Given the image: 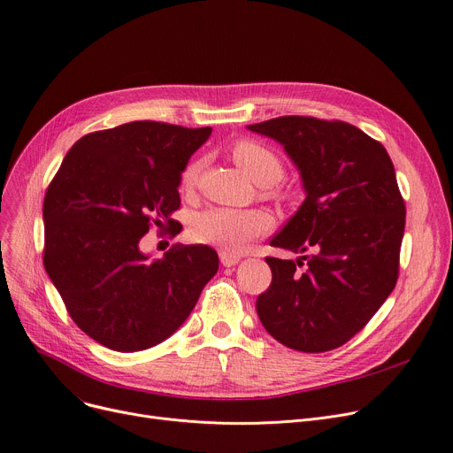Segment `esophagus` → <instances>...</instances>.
<instances>
[{
  "label": "esophagus",
  "instance_id": "1",
  "mask_svg": "<svg viewBox=\"0 0 453 453\" xmlns=\"http://www.w3.org/2000/svg\"><path fill=\"white\" fill-rule=\"evenodd\" d=\"M220 263L227 268L239 265L241 263V257L234 255V253H229V251H220Z\"/></svg>",
  "mask_w": 453,
  "mask_h": 453
}]
</instances>
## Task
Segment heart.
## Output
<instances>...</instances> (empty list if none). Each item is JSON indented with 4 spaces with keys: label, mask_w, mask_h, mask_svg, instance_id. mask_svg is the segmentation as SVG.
<instances>
[{
    "label": "heart",
    "mask_w": 453,
    "mask_h": 453,
    "mask_svg": "<svg viewBox=\"0 0 453 453\" xmlns=\"http://www.w3.org/2000/svg\"><path fill=\"white\" fill-rule=\"evenodd\" d=\"M233 159L241 171L255 183L270 187L282 178L279 157L266 147L253 141H241L233 147ZM202 161H190L181 173V188L190 190L196 185ZM273 226L268 212L257 209L209 207L195 214L188 233L193 241L222 248L224 251H244L255 239L266 234Z\"/></svg>",
    "instance_id": "1"
}]
</instances>
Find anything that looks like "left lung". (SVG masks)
Here are the masks:
<instances>
[{"label": "left lung", "mask_w": 453, "mask_h": 453, "mask_svg": "<svg viewBox=\"0 0 453 453\" xmlns=\"http://www.w3.org/2000/svg\"><path fill=\"white\" fill-rule=\"evenodd\" d=\"M246 128L279 142L304 190L270 241L301 257H266L272 284L257 299L258 319L294 350H332L367 325L396 284L406 207L393 161L342 121L288 115Z\"/></svg>", "instance_id": "obj_1"}]
</instances>
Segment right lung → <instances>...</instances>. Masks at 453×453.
Wrapping results in <instances>:
<instances>
[{
    "mask_svg": "<svg viewBox=\"0 0 453 453\" xmlns=\"http://www.w3.org/2000/svg\"><path fill=\"white\" fill-rule=\"evenodd\" d=\"M212 128L134 121L81 137L43 198V266L69 316L101 345L135 352L183 325L219 272L212 248L150 258L142 234L178 231L181 173Z\"/></svg>",
    "mask_w": 453,
    "mask_h": 453,
    "instance_id": "add662e5",
    "label": "right lung"
}]
</instances>
